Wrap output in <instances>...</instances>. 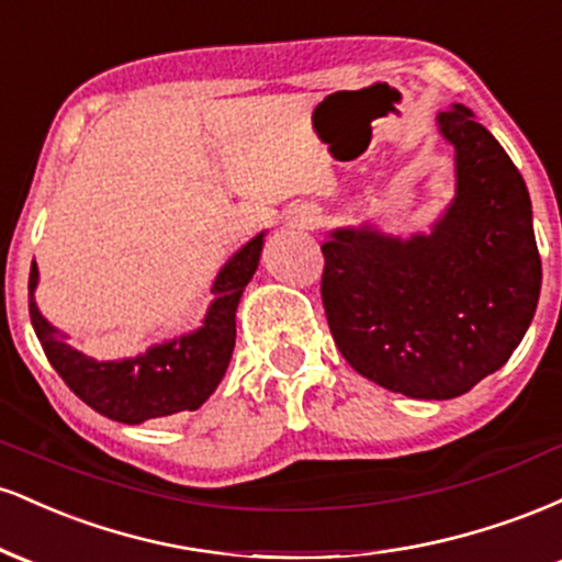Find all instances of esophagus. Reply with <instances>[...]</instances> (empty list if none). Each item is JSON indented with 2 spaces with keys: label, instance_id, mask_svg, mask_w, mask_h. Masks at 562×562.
Returning <instances> with one entry per match:
<instances>
[{
  "label": "esophagus",
  "instance_id": "esophagus-1",
  "mask_svg": "<svg viewBox=\"0 0 562 562\" xmlns=\"http://www.w3.org/2000/svg\"><path fill=\"white\" fill-rule=\"evenodd\" d=\"M285 224L290 229H314L319 224V211H314L312 205H295L288 211Z\"/></svg>",
  "mask_w": 562,
  "mask_h": 562
}]
</instances>
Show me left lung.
<instances>
[{
    "mask_svg": "<svg viewBox=\"0 0 562 562\" xmlns=\"http://www.w3.org/2000/svg\"><path fill=\"white\" fill-rule=\"evenodd\" d=\"M454 147V200L428 235L370 224L322 245V303L359 375L412 398L462 396L507 362L531 325L541 259L515 164L465 105L436 115Z\"/></svg>",
    "mask_w": 562,
    "mask_h": 562,
    "instance_id": "1",
    "label": "left lung"
}]
</instances>
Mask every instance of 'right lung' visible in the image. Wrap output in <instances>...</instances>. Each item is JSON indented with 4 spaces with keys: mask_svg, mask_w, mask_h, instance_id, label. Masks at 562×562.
<instances>
[{
    "mask_svg": "<svg viewBox=\"0 0 562 562\" xmlns=\"http://www.w3.org/2000/svg\"><path fill=\"white\" fill-rule=\"evenodd\" d=\"M263 250V232L245 243L224 263L214 280V301L198 330L179 335L166 344L150 346L132 359L87 357L68 346L66 333L49 325L36 306L38 267L31 263L29 274V312L31 325L57 375L83 404L115 423L139 425L156 417L198 409L227 372L235 351V312L245 285L259 269Z\"/></svg>",
    "mask_w": 562,
    "mask_h": 562,
    "instance_id": "1",
    "label": "right lung"
}]
</instances>
